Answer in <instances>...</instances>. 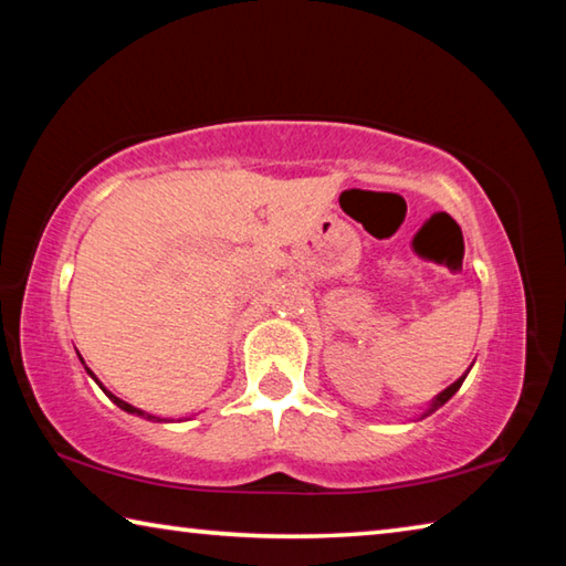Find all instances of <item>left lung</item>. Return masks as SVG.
I'll list each match as a JSON object with an SVG mask.
<instances>
[{
    "mask_svg": "<svg viewBox=\"0 0 566 566\" xmlns=\"http://www.w3.org/2000/svg\"><path fill=\"white\" fill-rule=\"evenodd\" d=\"M467 377V375H464ZM464 377H459L457 381H454V385H449L444 391H442V395H437L434 399H432V407H429L427 411H424V415H421V417H427V415H432V411H437L439 407H442L444 405V401H449V399H452L454 397V391L459 389V387H462V381H464Z\"/></svg>",
    "mask_w": 566,
    "mask_h": 566,
    "instance_id": "1",
    "label": "left lung"
}]
</instances>
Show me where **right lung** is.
<instances>
[{
    "label": "right lung",
    "instance_id": "add662e5",
    "mask_svg": "<svg viewBox=\"0 0 566 566\" xmlns=\"http://www.w3.org/2000/svg\"><path fill=\"white\" fill-rule=\"evenodd\" d=\"M84 369H87V367H84ZM90 371V369H87ZM90 375H92V371H90ZM94 377V375H92ZM94 379H97V377H94ZM97 385H99V381H97ZM102 387V385H99ZM104 389V387H102ZM104 395H107L112 401H114V405H117L119 409H124V411H129V415H139V417H147V419H157V421H161L159 417H155V415H145V411H142V409H137V407H132V405H127V401H124V399H119V397H114V395H109V391L107 389H104Z\"/></svg>",
    "mask_w": 566,
    "mask_h": 566
}]
</instances>
